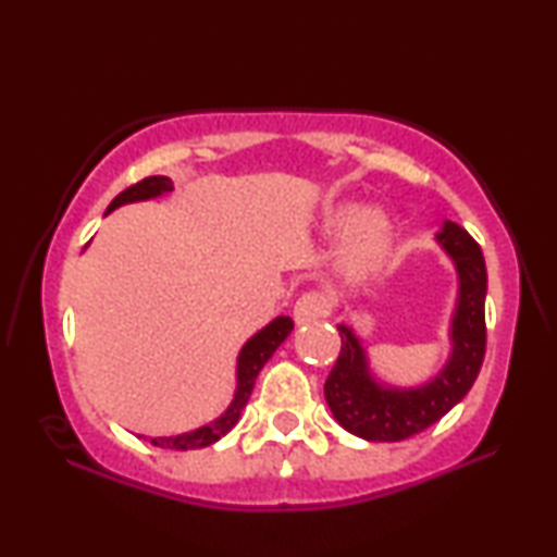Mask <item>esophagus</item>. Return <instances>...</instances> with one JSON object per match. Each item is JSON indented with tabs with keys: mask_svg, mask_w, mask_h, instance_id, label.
I'll use <instances>...</instances> for the list:
<instances>
[{
	"mask_svg": "<svg viewBox=\"0 0 557 557\" xmlns=\"http://www.w3.org/2000/svg\"><path fill=\"white\" fill-rule=\"evenodd\" d=\"M332 311V299L326 294H304L299 296V301L294 304V319L296 324H309L317 322V319L326 317Z\"/></svg>",
	"mask_w": 557,
	"mask_h": 557,
	"instance_id": "1",
	"label": "esophagus"
}]
</instances>
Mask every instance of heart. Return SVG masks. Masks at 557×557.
<instances>
[{
  "instance_id": "1",
  "label": "heart",
  "mask_w": 557,
  "mask_h": 557,
  "mask_svg": "<svg viewBox=\"0 0 557 557\" xmlns=\"http://www.w3.org/2000/svg\"><path fill=\"white\" fill-rule=\"evenodd\" d=\"M324 233L345 238L339 265L347 276H368L387 261L393 248V227L385 215L360 205H339L326 212Z\"/></svg>"
}]
</instances>
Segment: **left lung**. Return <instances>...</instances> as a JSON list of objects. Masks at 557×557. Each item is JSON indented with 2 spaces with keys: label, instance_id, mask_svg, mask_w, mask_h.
I'll return each mask as SVG.
<instances>
[{
  "label": "left lung",
  "instance_id": "obj_1",
  "mask_svg": "<svg viewBox=\"0 0 557 557\" xmlns=\"http://www.w3.org/2000/svg\"><path fill=\"white\" fill-rule=\"evenodd\" d=\"M433 240L456 271V301L448 319V355L436 375L418 385H393L375 375L364 339L337 324L342 352L324 383L334 421L364 441H403L441 421L471 391L482 370L486 326V265L482 248L461 225L444 220Z\"/></svg>",
  "mask_w": 557,
  "mask_h": 557
}]
</instances>
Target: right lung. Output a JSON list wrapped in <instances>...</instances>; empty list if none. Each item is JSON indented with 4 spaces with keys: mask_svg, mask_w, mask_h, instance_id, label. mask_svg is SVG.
I'll return each instance as SVG.
<instances>
[{
    "mask_svg": "<svg viewBox=\"0 0 557 557\" xmlns=\"http://www.w3.org/2000/svg\"><path fill=\"white\" fill-rule=\"evenodd\" d=\"M172 189H174V185L170 177H162V174H157V177H147V180L136 182V185H132L128 189H124L121 195L113 197V202L106 208V215L113 210L124 208V205L157 200V197L172 193ZM292 330H294L292 317H276L273 322L265 324L263 330H258L253 337H250L246 345L240 347L238 360H235L233 400H231V406H227L223 413L215 418V421L205 423V425H200V429L177 433V436H154V438H149V444H154L159 448H177V451H189V448H205V446L215 444V441L223 438L225 433L240 421L243 408H246L250 393H253L258 372L263 370V364L271 360L273 352L284 345L288 334H292ZM139 438H147V436H139Z\"/></svg>",
    "mask_w": 557,
    "mask_h": 557,
    "instance_id": "1",
    "label": "right lung"
}]
</instances>
